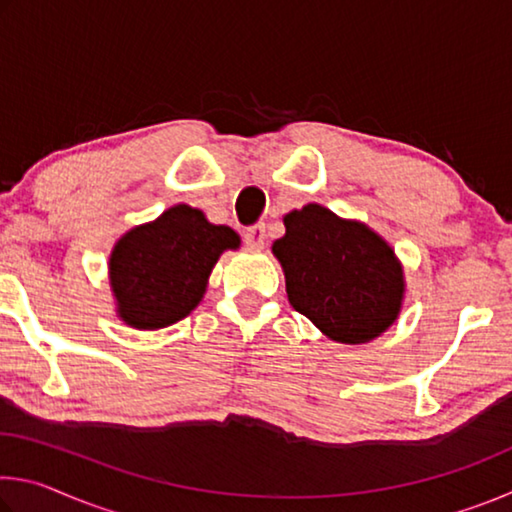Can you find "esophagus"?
Instances as JSON below:
<instances>
[{
  "instance_id": "esophagus-1",
  "label": "esophagus",
  "mask_w": 512,
  "mask_h": 512,
  "mask_svg": "<svg viewBox=\"0 0 512 512\" xmlns=\"http://www.w3.org/2000/svg\"><path fill=\"white\" fill-rule=\"evenodd\" d=\"M244 239L250 248H264V241H266V225L264 223H257V225H250V228L244 232Z\"/></svg>"
}]
</instances>
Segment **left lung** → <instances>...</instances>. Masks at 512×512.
I'll use <instances>...</instances> for the list:
<instances>
[{"instance_id":"1","label":"left lung","mask_w":512,"mask_h":512,"mask_svg":"<svg viewBox=\"0 0 512 512\" xmlns=\"http://www.w3.org/2000/svg\"><path fill=\"white\" fill-rule=\"evenodd\" d=\"M284 228L271 250L289 302L327 339L370 343L395 323L406 291L404 266L384 237L318 203L289 212Z\"/></svg>"}]
</instances>
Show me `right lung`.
Instances as JSON below:
<instances>
[{
    "instance_id": "1",
    "label": "right lung",
    "mask_w": 512,
    "mask_h": 512,
    "mask_svg": "<svg viewBox=\"0 0 512 512\" xmlns=\"http://www.w3.org/2000/svg\"><path fill=\"white\" fill-rule=\"evenodd\" d=\"M239 246L235 230L185 203L135 225L117 239L108 262L117 318L133 329L178 323L203 300L219 257Z\"/></svg>"
}]
</instances>
